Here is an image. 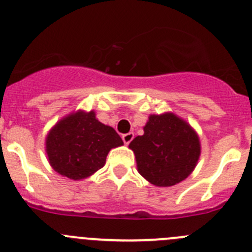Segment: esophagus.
Here are the masks:
<instances>
[{
  "instance_id": "esophagus-1",
  "label": "esophagus",
  "mask_w": 252,
  "mask_h": 252,
  "mask_svg": "<svg viewBox=\"0 0 252 252\" xmlns=\"http://www.w3.org/2000/svg\"><path fill=\"white\" fill-rule=\"evenodd\" d=\"M133 138H134V133H126L122 136V139H123V141L126 145H128V144L133 140Z\"/></svg>"
}]
</instances>
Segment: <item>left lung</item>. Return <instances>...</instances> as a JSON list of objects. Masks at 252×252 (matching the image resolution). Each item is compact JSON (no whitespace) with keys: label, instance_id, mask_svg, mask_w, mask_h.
Instances as JSON below:
<instances>
[{"label":"left lung","instance_id":"8db88e82","mask_svg":"<svg viewBox=\"0 0 252 252\" xmlns=\"http://www.w3.org/2000/svg\"><path fill=\"white\" fill-rule=\"evenodd\" d=\"M139 173L158 187H170L193 172L201 156L197 131L175 113L150 114L143 135L129 144Z\"/></svg>","mask_w":252,"mask_h":252}]
</instances>
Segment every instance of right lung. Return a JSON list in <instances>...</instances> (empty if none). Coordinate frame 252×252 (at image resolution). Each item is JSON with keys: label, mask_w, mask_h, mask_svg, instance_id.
I'll list each match as a JSON object with an SVG mask.
<instances>
[{"label": "right lung", "mask_w": 252, "mask_h": 252, "mask_svg": "<svg viewBox=\"0 0 252 252\" xmlns=\"http://www.w3.org/2000/svg\"><path fill=\"white\" fill-rule=\"evenodd\" d=\"M123 140L112 126L101 123L94 111H76L61 118L45 138V153L54 171L74 181L102 168L113 148Z\"/></svg>", "instance_id": "right-lung-1"}]
</instances>
